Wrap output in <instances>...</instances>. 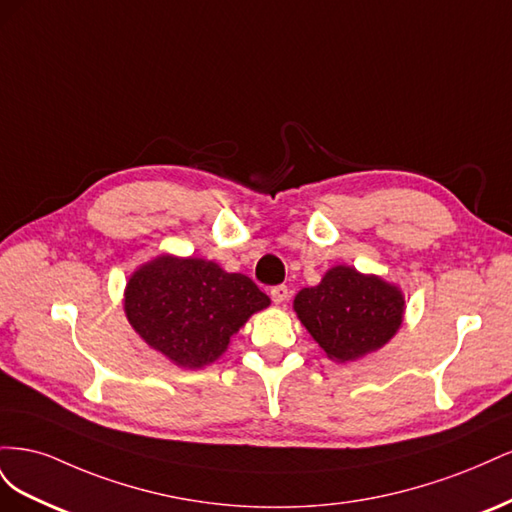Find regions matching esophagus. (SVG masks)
Segmentation results:
<instances>
[{"label":"esophagus","instance_id":"esophagus-1","mask_svg":"<svg viewBox=\"0 0 512 512\" xmlns=\"http://www.w3.org/2000/svg\"><path fill=\"white\" fill-rule=\"evenodd\" d=\"M288 297H290L288 286L280 284V286H273V288H271V299H273V303H275V305H282V303H286V301H288Z\"/></svg>","mask_w":512,"mask_h":512}]
</instances>
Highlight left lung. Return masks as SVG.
I'll use <instances>...</instances> for the list:
<instances>
[{"label":"left lung","mask_w":512,"mask_h":512,"mask_svg":"<svg viewBox=\"0 0 512 512\" xmlns=\"http://www.w3.org/2000/svg\"><path fill=\"white\" fill-rule=\"evenodd\" d=\"M292 307L331 361L350 363L391 342L404 322L406 297L380 275L335 265L318 286L299 290Z\"/></svg>","instance_id":"obj_1"}]
</instances>
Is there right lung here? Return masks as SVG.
<instances>
[{
	"instance_id": "1",
	"label": "right lung",
	"mask_w": 512,
	"mask_h": 512,
	"mask_svg": "<svg viewBox=\"0 0 512 512\" xmlns=\"http://www.w3.org/2000/svg\"><path fill=\"white\" fill-rule=\"evenodd\" d=\"M271 299L250 277L218 262L160 254L138 267L123 290V312L143 342L181 369L220 359L230 339Z\"/></svg>"
}]
</instances>
